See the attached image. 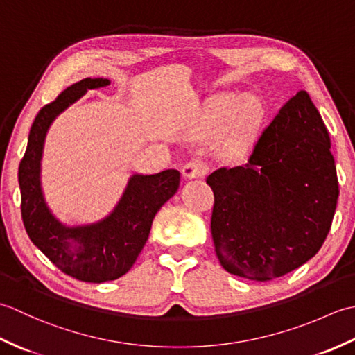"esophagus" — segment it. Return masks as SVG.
Segmentation results:
<instances>
[{"instance_id": "obj_1", "label": "esophagus", "mask_w": 355, "mask_h": 355, "mask_svg": "<svg viewBox=\"0 0 355 355\" xmlns=\"http://www.w3.org/2000/svg\"><path fill=\"white\" fill-rule=\"evenodd\" d=\"M206 172H207V166L201 160L187 162L182 169V173L184 178H201L206 175Z\"/></svg>"}]
</instances>
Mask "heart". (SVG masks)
Segmentation results:
<instances>
[{
  "label": "heart",
  "instance_id": "b5f03b06",
  "mask_svg": "<svg viewBox=\"0 0 355 355\" xmlns=\"http://www.w3.org/2000/svg\"><path fill=\"white\" fill-rule=\"evenodd\" d=\"M263 117V105L254 96H225L209 110L200 126L205 137L220 135V146L227 155L247 148Z\"/></svg>",
  "mask_w": 355,
  "mask_h": 355
}]
</instances>
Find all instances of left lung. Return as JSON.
<instances>
[{
    "instance_id": "left-lung-1",
    "label": "left lung",
    "mask_w": 355,
    "mask_h": 355,
    "mask_svg": "<svg viewBox=\"0 0 355 355\" xmlns=\"http://www.w3.org/2000/svg\"><path fill=\"white\" fill-rule=\"evenodd\" d=\"M329 149L320 112L302 89L262 131L245 164L210 173V230L229 273L271 281L320 250L338 198Z\"/></svg>"
}]
</instances>
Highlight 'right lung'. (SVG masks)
I'll use <instances>...</instances> for the list:
<instances>
[{
	"label": "right lung",
	"instance_id": "obj_1",
	"mask_svg": "<svg viewBox=\"0 0 355 355\" xmlns=\"http://www.w3.org/2000/svg\"><path fill=\"white\" fill-rule=\"evenodd\" d=\"M110 85L108 79H82L37 112L18 169L21 215L28 238L55 266L84 282H107L131 270L146 244L155 214L177 192L180 172L168 169L154 175L134 173L116 209L105 220L67 227L51 215L41 189V157L45 134L58 114L87 89Z\"/></svg>",
	"mask_w": 355,
	"mask_h": 355
}]
</instances>
